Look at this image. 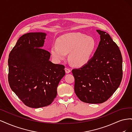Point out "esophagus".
<instances>
[{"instance_id": "34e87169", "label": "esophagus", "mask_w": 132, "mask_h": 132, "mask_svg": "<svg viewBox=\"0 0 132 132\" xmlns=\"http://www.w3.org/2000/svg\"><path fill=\"white\" fill-rule=\"evenodd\" d=\"M65 73H67V74H68V73H70V71H71V70L69 69V68H67V67H66L65 68Z\"/></svg>"}]
</instances>
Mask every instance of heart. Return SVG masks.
<instances>
[{
	"mask_svg": "<svg viewBox=\"0 0 132 132\" xmlns=\"http://www.w3.org/2000/svg\"><path fill=\"white\" fill-rule=\"evenodd\" d=\"M96 47L95 39L79 32L63 35L51 47V55L55 61L61 62L69 53V60L74 65L81 67L88 63Z\"/></svg>",
	"mask_w": 132,
	"mask_h": 132,
	"instance_id": "obj_1",
	"label": "heart"
}]
</instances>
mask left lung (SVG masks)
<instances>
[{
    "mask_svg": "<svg viewBox=\"0 0 132 132\" xmlns=\"http://www.w3.org/2000/svg\"><path fill=\"white\" fill-rule=\"evenodd\" d=\"M100 41L86 64L72 70L74 91L78 97L88 103H102L118 89L122 79L121 51L110 35L97 30Z\"/></svg>",
    "mask_w": 132,
    "mask_h": 132,
    "instance_id": "1",
    "label": "left lung"
}]
</instances>
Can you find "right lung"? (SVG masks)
<instances>
[{
    "instance_id": "obj_1",
    "label": "right lung",
    "mask_w": 132,
    "mask_h": 132,
    "mask_svg": "<svg viewBox=\"0 0 132 132\" xmlns=\"http://www.w3.org/2000/svg\"><path fill=\"white\" fill-rule=\"evenodd\" d=\"M47 34L30 32L19 38L8 59V81L12 91L31 108L48 106L57 96L65 67L50 61L43 49Z\"/></svg>"
}]
</instances>
